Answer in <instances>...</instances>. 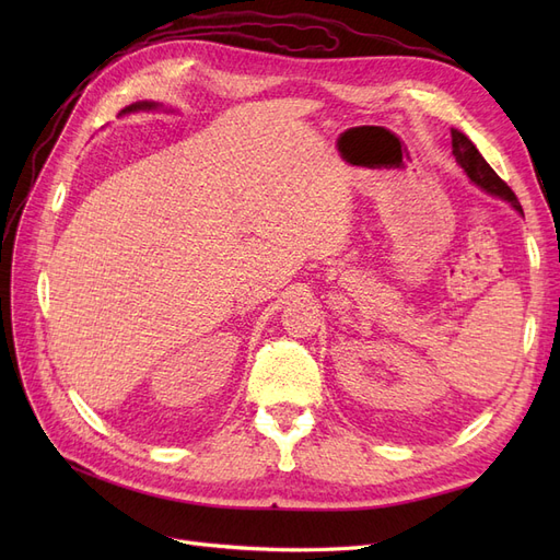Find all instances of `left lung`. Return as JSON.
I'll return each instance as SVG.
<instances>
[{"mask_svg":"<svg viewBox=\"0 0 560 560\" xmlns=\"http://www.w3.org/2000/svg\"><path fill=\"white\" fill-rule=\"evenodd\" d=\"M451 147H453L455 163L463 167V171L467 173V177L474 184L481 186V189L488 191L490 196H498V198L506 200L518 214H523V208L518 206L516 194L510 189V186H506L504 179L498 177L493 167L486 163V159L481 156V151L474 147V142L467 138L465 132L451 128Z\"/></svg>","mask_w":560,"mask_h":560,"instance_id":"obj_1","label":"left lung"}]
</instances>
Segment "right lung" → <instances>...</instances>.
<instances>
[{"mask_svg": "<svg viewBox=\"0 0 560 560\" xmlns=\"http://www.w3.org/2000/svg\"><path fill=\"white\" fill-rule=\"evenodd\" d=\"M154 107H159V105H156V103H147V100H144V103H132L130 107L121 109V114H126V112H138V109H154Z\"/></svg>", "mask_w": 560, "mask_h": 560, "instance_id": "right-lung-1", "label": "right lung"}]
</instances>
